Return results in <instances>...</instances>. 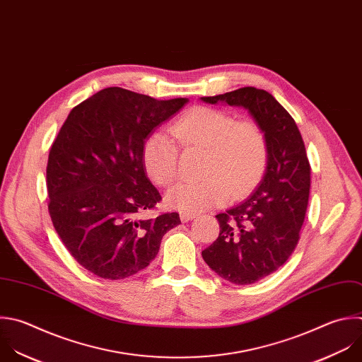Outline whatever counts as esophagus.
Returning a JSON list of instances; mask_svg holds the SVG:
<instances>
[{
	"label": "esophagus",
	"mask_w": 362,
	"mask_h": 362,
	"mask_svg": "<svg viewBox=\"0 0 362 362\" xmlns=\"http://www.w3.org/2000/svg\"><path fill=\"white\" fill-rule=\"evenodd\" d=\"M196 216H197L196 213H185V211H182V213H180V220H182L183 223H186V221L194 218Z\"/></svg>",
	"instance_id": "34e87169"
}]
</instances>
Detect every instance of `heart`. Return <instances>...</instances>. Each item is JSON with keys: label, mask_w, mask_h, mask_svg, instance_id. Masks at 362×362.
I'll list each match as a JSON object with an SVG mask.
<instances>
[{"label": "heart", "mask_w": 362, "mask_h": 362, "mask_svg": "<svg viewBox=\"0 0 362 362\" xmlns=\"http://www.w3.org/2000/svg\"><path fill=\"white\" fill-rule=\"evenodd\" d=\"M172 135L186 149H206L200 182L179 183L166 194L169 207L196 213L250 190L264 173L267 141L262 128L252 120L235 119L223 110L194 107L170 128ZM177 146L165 132L146 138L142 162L149 179L169 186L177 176Z\"/></svg>", "instance_id": "1"}]
</instances>
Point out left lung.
<instances>
[{
  "label": "left lung",
  "mask_w": 362,
  "mask_h": 362,
  "mask_svg": "<svg viewBox=\"0 0 362 362\" xmlns=\"http://www.w3.org/2000/svg\"><path fill=\"white\" fill-rule=\"evenodd\" d=\"M246 109L267 141V166L257 189L216 216L218 237L202 252L221 279L246 286L280 269L294 252L310 194V162L291 115L267 90L240 88L200 98Z\"/></svg>",
  "instance_id": "left-lung-1"
}]
</instances>
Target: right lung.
Masks as SVG:
<instances>
[{
	"label": "right lung",
	"instance_id": "obj_1",
	"mask_svg": "<svg viewBox=\"0 0 362 362\" xmlns=\"http://www.w3.org/2000/svg\"><path fill=\"white\" fill-rule=\"evenodd\" d=\"M187 102L106 88L69 112L54 141L48 210L71 256L95 276L120 280L144 270L166 231L180 224L176 211L139 218L162 199L144 168L142 148Z\"/></svg>",
	"mask_w": 362,
	"mask_h": 362
}]
</instances>
